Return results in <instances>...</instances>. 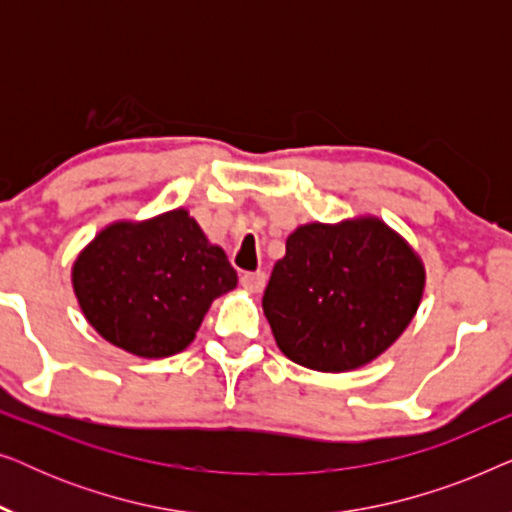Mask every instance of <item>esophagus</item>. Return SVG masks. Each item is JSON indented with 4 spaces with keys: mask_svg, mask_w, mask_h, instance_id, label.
I'll return each mask as SVG.
<instances>
[{
    "mask_svg": "<svg viewBox=\"0 0 512 512\" xmlns=\"http://www.w3.org/2000/svg\"><path fill=\"white\" fill-rule=\"evenodd\" d=\"M242 286L251 293H261L265 289V275L263 272H244V275L240 277Z\"/></svg>",
    "mask_w": 512,
    "mask_h": 512,
    "instance_id": "1",
    "label": "esophagus"
}]
</instances>
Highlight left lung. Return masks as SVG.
<instances>
[{
	"mask_svg": "<svg viewBox=\"0 0 512 512\" xmlns=\"http://www.w3.org/2000/svg\"><path fill=\"white\" fill-rule=\"evenodd\" d=\"M422 258L377 216L305 223L286 237L263 312L286 359L347 373L394 345L422 303Z\"/></svg>",
	"mask_w": 512,
	"mask_h": 512,
	"instance_id": "1",
	"label": "left lung"
}]
</instances>
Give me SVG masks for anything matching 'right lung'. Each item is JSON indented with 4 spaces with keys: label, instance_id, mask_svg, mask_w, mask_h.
Wrapping results in <instances>:
<instances>
[{
    "label": "right lung",
    "instance_id": "1",
    "mask_svg": "<svg viewBox=\"0 0 512 512\" xmlns=\"http://www.w3.org/2000/svg\"><path fill=\"white\" fill-rule=\"evenodd\" d=\"M72 286L104 340L142 359H165L191 345L209 305L237 286V272L179 207L104 226L76 256Z\"/></svg>",
    "mask_w": 512,
    "mask_h": 512
}]
</instances>
